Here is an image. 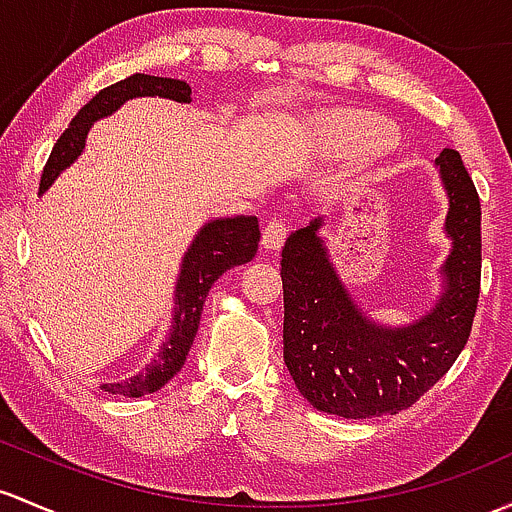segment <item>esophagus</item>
Wrapping results in <instances>:
<instances>
[{
  "label": "esophagus",
  "instance_id": "1",
  "mask_svg": "<svg viewBox=\"0 0 512 512\" xmlns=\"http://www.w3.org/2000/svg\"><path fill=\"white\" fill-rule=\"evenodd\" d=\"M284 238H287V220L272 218L262 230V247L265 250H279L284 245Z\"/></svg>",
  "mask_w": 512,
  "mask_h": 512
}]
</instances>
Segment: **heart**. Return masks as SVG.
<instances>
[{
  "instance_id": "heart-1",
  "label": "heart",
  "mask_w": 512,
  "mask_h": 512,
  "mask_svg": "<svg viewBox=\"0 0 512 512\" xmlns=\"http://www.w3.org/2000/svg\"><path fill=\"white\" fill-rule=\"evenodd\" d=\"M319 139L326 152L341 154V157H363L390 144L392 127L383 117L343 110L324 117Z\"/></svg>"
}]
</instances>
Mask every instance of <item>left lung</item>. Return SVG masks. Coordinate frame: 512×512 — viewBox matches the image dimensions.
Instances as JSON below:
<instances>
[{"label":"left lung","instance_id":"left-lung-1","mask_svg":"<svg viewBox=\"0 0 512 512\" xmlns=\"http://www.w3.org/2000/svg\"><path fill=\"white\" fill-rule=\"evenodd\" d=\"M434 166L449 198L451 247L439 267L441 292L410 324H380L353 299L321 235L324 215L284 242V363L319 412L368 419L407 410L469 341L481 289V201L456 149Z\"/></svg>","mask_w":512,"mask_h":512}]
</instances>
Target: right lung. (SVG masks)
Listing matches in <instances>:
<instances>
[{"mask_svg":"<svg viewBox=\"0 0 512 512\" xmlns=\"http://www.w3.org/2000/svg\"><path fill=\"white\" fill-rule=\"evenodd\" d=\"M134 98H164L186 105L191 102V85L179 78H161V75L134 73L115 85L102 88L88 105L78 110L66 132L58 137L46 169L41 174L39 196L53 186V181L78 161L85 149L90 127L98 120H105L112 112L120 110L127 100ZM260 242V223L255 215H230V218H213L196 233L188 250L181 257V270L174 287V311H171L169 336L159 346V353L139 370L137 375L117 383H102L100 387L112 395L142 397L152 395L169 383L186 363L196 338L201 311L208 292L220 274L233 267L245 265L255 257Z\"/></svg>","mask_w":512,"mask_h":512,"instance_id":"add662e5","label":"right lung"}]
</instances>
